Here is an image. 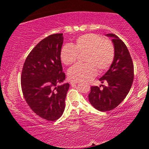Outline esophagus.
<instances>
[{"instance_id": "1", "label": "esophagus", "mask_w": 149, "mask_h": 149, "mask_svg": "<svg viewBox=\"0 0 149 149\" xmlns=\"http://www.w3.org/2000/svg\"><path fill=\"white\" fill-rule=\"evenodd\" d=\"M78 81H72L71 82H70V84L71 85H75V84H78Z\"/></svg>"}]
</instances>
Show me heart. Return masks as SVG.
<instances>
[{
	"label": "heart",
	"mask_w": 149,
	"mask_h": 149,
	"mask_svg": "<svg viewBox=\"0 0 149 149\" xmlns=\"http://www.w3.org/2000/svg\"><path fill=\"white\" fill-rule=\"evenodd\" d=\"M78 53H85V64H77L70 68L68 75L77 81H87L99 72L107 70L112 64L114 58V46L110 41L99 35L87 33L81 35L75 44H66L62 47L60 53L62 62L65 65L74 63Z\"/></svg>",
	"instance_id": "heart-1"
}]
</instances>
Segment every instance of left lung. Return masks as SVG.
Returning <instances> with one entry per match:
<instances>
[{
  "mask_svg": "<svg viewBox=\"0 0 149 149\" xmlns=\"http://www.w3.org/2000/svg\"><path fill=\"white\" fill-rule=\"evenodd\" d=\"M106 36L112 38L114 58L109 70L99 81L102 84L107 82L108 85H100L103 86L102 90L97 86L91 87L88 96L93 107L101 112L113 110L124 100L134 77L132 59L124 42L114 34H107Z\"/></svg>",
  "mask_w": 149,
  "mask_h": 149,
  "instance_id": "obj_1",
  "label": "left lung"
}]
</instances>
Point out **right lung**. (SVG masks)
<instances>
[{
  "mask_svg": "<svg viewBox=\"0 0 149 149\" xmlns=\"http://www.w3.org/2000/svg\"><path fill=\"white\" fill-rule=\"evenodd\" d=\"M63 33L49 35L40 41L27 56L22 72V89L31 109L49 121L61 117L70 84L65 79L60 50Z\"/></svg>",
  "mask_w": 149,
  "mask_h": 149,
  "instance_id": "obj_1",
  "label": "right lung"
}]
</instances>
